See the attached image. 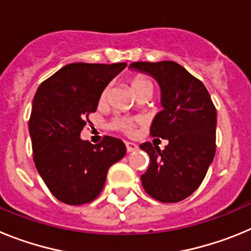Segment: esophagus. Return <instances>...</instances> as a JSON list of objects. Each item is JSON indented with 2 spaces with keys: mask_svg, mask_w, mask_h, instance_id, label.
I'll return each instance as SVG.
<instances>
[{
  "mask_svg": "<svg viewBox=\"0 0 251 251\" xmlns=\"http://www.w3.org/2000/svg\"><path fill=\"white\" fill-rule=\"evenodd\" d=\"M126 148H127V152H133V151L138 150V146L132 142H126Z\"/></svg>",
  "mask_w": 251,
  "mask_h": 251,
  "instance_id": "1",
  "label": "esophagus"
}]
</instances>
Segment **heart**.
<instances>
[{"instance_id":"heart-1","label":"heart","mask_w":251,"mask_h":251,"mask_svg":"<svg viewBox=\"0 0 251 251\" xmlns=\"http://www.w3.org/2000/svg\"><path fill=\"white\" fill-rule=\"evenodd\" d=\"M132 86L133 93L136 94L139 90L143 89H151L153 92V81L151 80L150 77L143 76V75H138L132 80L130 83ZM106 95H108V89H104L100 94V101H105ZM138 121H133V119H127V118H115L112 122V127L117 130H121V132L126 133V134H133L134 132V127L137 126Z\"/></svg>"}]
</instances>
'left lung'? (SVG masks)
<instances>
[{"instance_id": "1", "label": "left lung", "mask_w": 251, "mask_h": 251, "mask_svg": "<svg viewBox=\"0 0 251 251\" xmlns=\"http://www.w3.org/2000/svg\"><path fill=\"white\" fill-rule=\"evenodd\" d=\"M129 66L159 84L163 110L153 119L151 136L168 141L163 151L151 142L141 145L151 158L142 186L161 202L185 200L201 185L214 159L216 108L202 81L175 61Z\"/></svg>"}]
</instances>
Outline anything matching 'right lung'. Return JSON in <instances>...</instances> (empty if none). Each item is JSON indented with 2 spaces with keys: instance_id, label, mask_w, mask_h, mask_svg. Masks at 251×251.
Listing matches in <instances>:
<instances>
[{
  "instance_id": "obj_1",
  "label": "right lung",
  "mask_w": 251,
  "mask_h": 251,
  "mask_svg": "<svg viewBox=\"0 0 251 251\" xmlns=\"http://www.w3.org/2000/svg\"><path fill=\"white\" fill-rule=\"evenodd\" d=\"M127 66L74 63L39 86L32 100L30 130L34 162L57 200L92 202L104 187L108 170L126 154L123 142L105 136L98 145L80 138L105 86Z\"/></svg>"
}]
</instances>
